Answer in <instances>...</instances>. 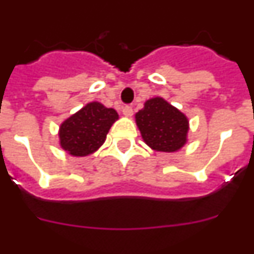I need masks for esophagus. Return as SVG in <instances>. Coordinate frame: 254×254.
<instances>
[{
    "label": "esophagus",
    "mask_w": 254,
    "mask_h": 254,
    "mask_svg": "<svg viewBox=\"0 0 254 254\" xmlns=\"http://www.w3.org/2000/svg\"><path fill=\"white\" fill-rule=\"evenodd\" d=\"M122 112L126 117H132V114H133V109H132L131 105H126V107H123Z\"/></svg>",
    "instance_id": "obj_1"
}]
</instances>
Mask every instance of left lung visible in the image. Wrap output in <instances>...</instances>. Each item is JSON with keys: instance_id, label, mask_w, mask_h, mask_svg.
Returning <instances> with one entry per match:
<instances>
[{"instance_id": "obj_1", "label": "left lung", "mask_w": 254, "mask_h": 254, "mask_svg": "<svg viewBox=\"0 0 254 254\" xmlns=\"http://www.w3.org/2000/svg\"><path fill=\"white\" fill-rule=\"evenodd\" d=\"M143 141L156 151L173 152L187 141L188 120L163 98H152L136 113Z\"/></svg>"}]
</instances>
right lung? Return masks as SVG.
I'll use <instances>...</instances> for the list:
<instances>
[{
	"label": "right lung",
	"mask_w": 254,
	"mask_h": 254,
	"mask_svg": "<svg viewBox=\"0 0 254 254\" xmlns=\"http://www.w3.org/2000/svg\"><path fill=\"white\" fill-rule=\"evenodd\" d=\"M118 114L100 103H89L81 111L67 118L60 127L62 149L73 156L93 154L104 143L112 125Z\"/></svg>",
	"instance_id": "1"
}]
</instances>
